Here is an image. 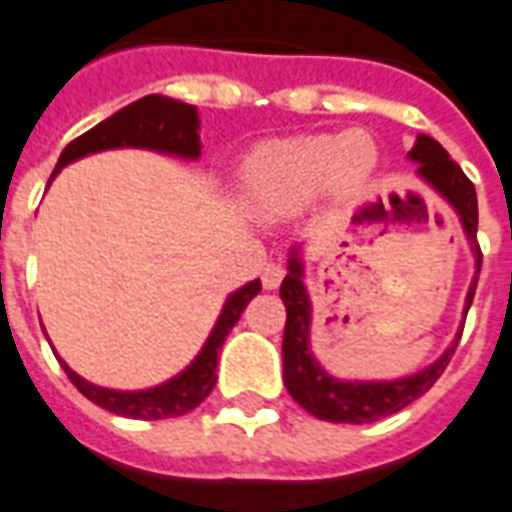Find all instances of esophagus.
I'll list each match as a JSON object with an SVG mask.
<instances>
[{"label": "esophagus", "instance_id": "obj_1", "mask_svg": "<svg viewBox=\"0 0 512 512\" xmlns=\"http://www.w3.org/2000/svg\"><path fill=\"white\" fill-rule=\"evenodd\" d=\"M282 279H285V266L282 263H268L266 268H263V287L266 290H276V287L282 285Z\"/></svg>", "mask_w": 512, "mask_h": 512}]
</instances>
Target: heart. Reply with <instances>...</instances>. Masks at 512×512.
<instances>
[{
  "label": "heart",
  "instance_id": "heart-1",
  "mask_svg": "<svg viewBox=\"0 0 512 512\" xmlns=\"http://www.w3.org/2000/svg\"><path fill=\"white\" fill-rule=\"evenodd\" d=\"M377 168V149L363 132H317L268 143L246 165L249 198L266 211H293L323 187L355 195Z\"/></svg>",
  "mask_w": 512,
  "mask_h": 512
}]
</instances>
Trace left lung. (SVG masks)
<instances>
[{"label": "left lung", "instance_id": "1", "mask_svg": "<svg viewBox=\"0 0 512 512\" xmlns=\"http://www.w3.org/2000/svg\"><path fill=\"white\" fill-rule=\"evenodd\" d=\"M410 160L420 165V179L429 181L431 187L456 208L461 225H464V233L469 238V246H472L478 271H475V279L469 285L467 304H464V317H467L472 298H475V287H478L480 263H483V252H480L478 244V195H475V184L464 176V170L458 168L456 162L450 160L448 151L429 135H418L410 151ZM279 295H282L287 309L285 339H282L287 391L309 415L320 420H331V423H374V420L388 418L393 412L404 410L407 404L420 399L442 377L445 366L456 352L461 331H464V325H461V331L456 333V339L445 350V355L431 366H426L423 372L412 374V377L385 382H342L333 380L331 374L314 361L312 350H309L312 304H309V295H306L304 287V266H301V257H298L295 249L290 255V263H287V276L282 287H279Z\"/></svg>", "mask_w": 512, "mask_h": 512}]
</instances>
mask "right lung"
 Masks as SVG:
<instances>
[{
  "label": "right lung",
  "instance_id": "obj_1",
  "mask_svg": "<svg viewBox=\"0 0 512 512\" xmlns=\"http://www.w3.org/2000/svg\"><path fill=\"white\" fill-rule=\"evenodd\" d=\"M198 127L200 119L195 105L176 102L170 100V97H162V94H149V97L127 105V108H121L119 113H113L111 119L100 121L97 127L83 132L81 138H75L62 151V157L56 162L54 176L64 165L81 160L86 154L105 149H121V146L157 149L168 151V154H179V157H187V160H198ZM257 293H260V279L249 282V285H244L241 290L230 295L198 358L189 363L179 377H173L165 385H157V388H149V391H111V388H97L92 382L78 377L62 361L64 374L70 377V382H73L86 399L94 401L102 410L116 412V415H124V418L162 420L187 415L214 388V382H217V355L222 350V344H225V336L238 323V317L246 309V304Z\"/></svg>",
  "mask_w": 512,
  "mask_h": 512
}]
</instances>
